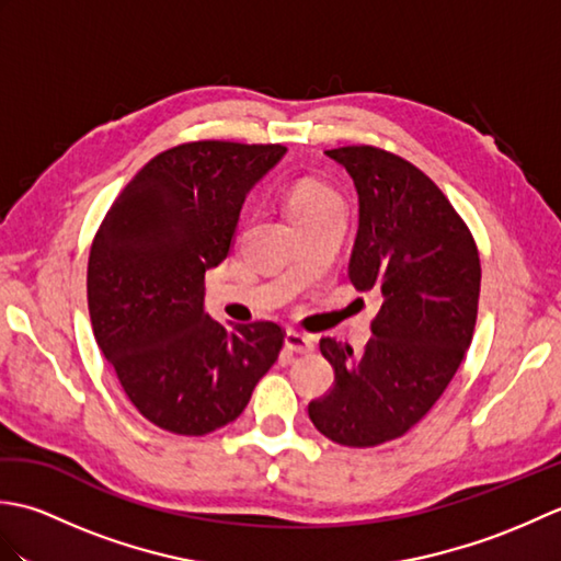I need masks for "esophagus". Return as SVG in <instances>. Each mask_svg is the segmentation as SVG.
Wrapping results in <instances>:
<instances>
[{"instance_id": "esophagus-1", "label": "esophagus", "mask_w": 561, "mask_h": 561, "mask_svg": "<svg viewBox=\"0 0 561 561\" xmlns=\"http://www.w3.org/2000/svg\"><path fill=\"white\" fill-rule=\"evenodd\" d=\"M284 344H287V350L294 354H311L316 350V340L313 337H306L301 332H287V337H284Z\"/></svg>"}]
</instances>
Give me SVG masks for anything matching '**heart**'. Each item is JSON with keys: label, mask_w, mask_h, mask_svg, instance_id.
<instances>
[{"label": "heart", "mask_w": 561, "mask_h": 561, "mask_svg": "<svg viewBox=\"0 0 561 561\" xmlns=\"http://www.w3.org/2000/svg\"><path fill=\"white\" fill-rule=\"evenodd\" d=\"M332 209H342L340 193L323 181H313V178H304L287 195V211L294 224Z\"/></svg>", "instance_id": "obj_1"}]
</instances>
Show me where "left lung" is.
Instances as JSON below:
<instances>
[{
    "mask_svg": "<svg viewBox=\"0 0 561 561\" xmlns=\"http://www.w3.org/2000/svg\"><path fill=\"white\" fill-rule=\"evenodd\" d=\"M359 193L350 282L380 296L362 354L320 340L335 383L308 404L340 446L371 448L424 420L460 368L480 304L478 243L440 187L408 159L371 145L325 151Z\"/></svg>",
    "mask_w": 561,
    "mask_h": 561,
    "instance_id": "1",
    "label": "left lung"
}]
</instances>
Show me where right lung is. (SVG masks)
Wrapping results in <instances>:
<instances>
[{
    "mask_svg": "<svg viewBox=\"0 0 561 561\" xmlns=\"http://www.w3.org/2000/svg\"><path fill=\"white\" fill-rule=\"evenodd\" d=\"M287 147L185 141L145 163L99 226L89 253L93 337L137 412L205 436L245 410L277 362L270 320L224 328L202 308L205 272L229 255L248 190Z\"/></svg>",
    "mask_w": 561,
    "mask_h": 561,
    "instance_id": "add662e5",
    "label": "right lung"
}]
</instances>
